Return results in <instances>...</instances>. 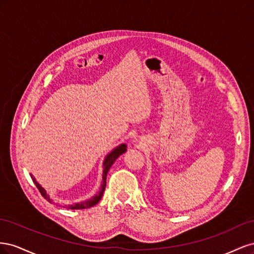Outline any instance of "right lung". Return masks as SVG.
<instances>
[{
  "label": "right lung",
  "instance_id": "obj_1",
  "mask_svg": "<svg viewBox=\"0 0 254 254\" xmlns=\"http://www.w3.org/2000/svg\"><path fill=\"white\" fill-rule=\"evenodd\" d=\"M125 151H126V145H125V144H122V145H120V146H119V147L115 148L112 152H110L108 156H107V158H106V160H105V162H104L103 186H102L101 191H99V193H98L97 195H95L94 197H92L91 199H89V200H87V201H82V202H80V203H76V204H74V205H66L65 207H67V209H72V210L89 209V207L95 205L99 200H101V199H102V196H103V193H104V190H105V188H106L107 174H108V171L110 170V167H111V166H112V164L114 163V161L117 160L121 155H123V153H124ZM30 177H32V179H33L34 183L36 184L37 189L39 190V191L41 193V195H42L45 199H47L48 201H50V202H51L52 200L50 199V197L48 196L47 191H45V190H44V189L40 186V184L36 181V179L34 178V176H33V175H30Z\"/></svg>",
  "mask_w": 254,
  "mask_h": 254
}]
</instances>
